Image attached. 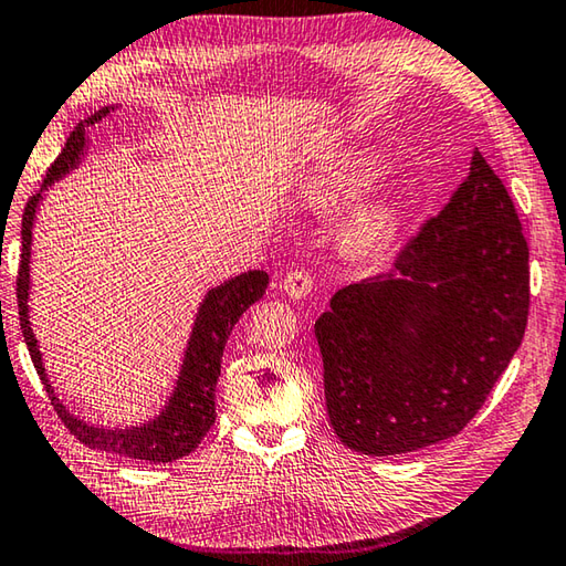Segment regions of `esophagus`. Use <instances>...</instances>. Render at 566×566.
I'll use <instances>...</instances> for the list:
<instances>
[{"label":"esophagus","instance_id":"1","mask_svg":"<svg viewBox=\"0 0 566 566\" xmlns=\"http://www.w3.org/2000/svg\"><path fill=\"white\" fill-rule=\"evenodd\" d=\"M314 290V274L310 270H292L284 276V292L292 296V300H304Z\"/></svg>","mask_w":566,"mask_h":566}]
</instances>
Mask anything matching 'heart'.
Instances as JSON below:
<instances>
[{
  "instance_id": "1",
  "label": "heart",
  "mask_w": 566,
  "mask_h": 566,
  "mask_svg": "<svg viewBox=\"0 0 566 566\" xmlns=\"http://www.w3.org/2000/svg\"><path fill=\"white\" fill-rule=\"evenodd\" d=\"M381 159L369 149H344L310 179V199L314 205H337L357 197L364 187L379 177ZM399 227V207L395 202H377L364 207L352 219V242L364 252L385 247Z\"/></svg>"
}]
</instances>
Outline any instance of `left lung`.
Wrapping results in <instances>:
<instances>
[{
  "label": "left lung",
  "mask_w": 566,
  "mask_h": 566,
  "mask_svg": "<svg viewBox=\"0 0 566 566\" xmlns=\"http://www.w3.org/2000/svg\"><path fill=\"white\" fill-rule=\"evenodd\" d=\"M530 247L482 151L391 270L332 296L314 324L334 434L371 457L462 432L520 349Z\"/></svg>",
  "instance_id": "left-lung-1"
}]
</instances>
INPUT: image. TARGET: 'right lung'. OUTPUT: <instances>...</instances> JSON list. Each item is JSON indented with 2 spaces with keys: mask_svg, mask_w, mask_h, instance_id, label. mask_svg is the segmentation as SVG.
I'll list each match as a JSON object with an SVG mask.
<instances>
[{
  "mask_svg": "<svg viewBox=\"0 0 566 566\" xmlns=\"http://www.w3.org/2000/svg\"><path fill=\"white\" fill-rule=\"evenodd\" d=\"M109 114V107L94 112L92 117L76 124V129L70 134L62 155L54 159V165L46 169V177L42 181V189L54 185L56 179L64 177L66 171L80 165L87 147V137L84 129L92 124L102 122ZM42 191L34 195L24 207L22 214V254H19V272H17V302H19V327H22L27 349L32 354L34 369L40 375L46 395L52 399V407L64 427L80 439L82 444L99 452L119 454L127 459H139V462H175V459L187 457L195 452L197 444L202 442V437L212 429L217 411H214V389L219 371H222V354L224 344L229 339V332L237 324V319L252 306L254 302L262 300V294L270 284V276L260 270H249L244 274L234 276L224 284L209 290L205 296L199 314L195 319V329L187 344L185 364H181L177 389L171 395L169 405L159 411L147 424L129 427V429H102L92 427L87 421L76 419L66 411V407L56 399L54 389L46 379L44 364L40 347H36V337L30 327V314H27V296H30V254H32V227H34V212L40 205Z\"/></svg>",
  "mask_w": 566,
  "mask_h": 566,
  "instance_id": "1",
  "label": "right lung"
}]
</instances>
